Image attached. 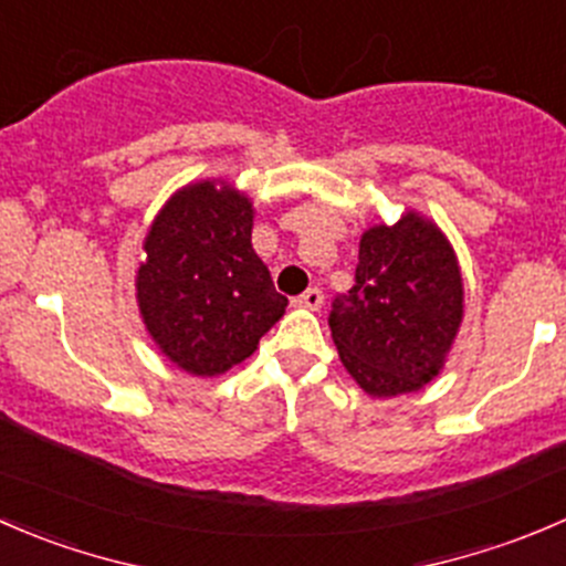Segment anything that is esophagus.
<instances>
[{
    "mask_svg": "<svg viewBox=\"0 0 566 566\" xmlns=\"http://www.w3.org/2000/svg\"><path fill=\"white\" fill-rule=\"evenodd\" d=\"M322 302H324V294L318 289H307L305 294H300L294 300V305L296 307H305V311H318V307H322Z\"/></svg>",
    "mask_w": 566,
    "mask_h": 566,
    "instance_id": "1",
    "label": "esophagus"
}]
</instances>
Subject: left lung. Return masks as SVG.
Returning <instances> with one entry per match:
<instances>
[{
    "label": "left lung",
    "mask_w": 566,
    "mask_h": 566,
    "mask_svg": "<svg viewBox=\"0 0 566 566\" xmlns=\"http://www.w3.org/2000/svg\"><path fill=\"white\" fill-rule=\"evenodd\" d=\"M465 316L449 237L421 211L363 231L355 285L335 296L329 329L349 377L371 399L418 394L438 379Z\"/></svg>",
    "instance_id": "left-lung-1"
}]
</instances>
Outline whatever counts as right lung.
Listing matches in <instances>:
<instances>
[{
    "instance_id": "1",
    "label": "right lung",
    "mask_w": 566,
    "mask_h": 566,
    "mask_svg": "<svg viewBox=\"0 0 566 566\" xmlns=\"http://www.w3.org/2000/svg\"><path fill=\"white\" fill-rule=\"evenodd\" d=\"M253 220L242 189L200 178L176 189L145 233L139 318L156 349L192 377L248 360L289 305L255 255Z\"/></svg>"
}]
</instances>
